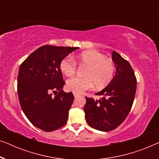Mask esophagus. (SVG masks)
Masks as SVG:
<instances>
[{"label": "esophagus", "instance_id": "1", "mask_svg": "<svg viewBox=\"0 0 159 159\" xmlns=\"http://www.w3.org/2000/svg\"><path fill=\"white\" fill-rule=\"evenodd\" d=\"M74 95H75V98H77V97L79 96L80 94H78V93H74Z\"/></svg>", "mask_w": 159, "mask_h": 159}]
</instances>
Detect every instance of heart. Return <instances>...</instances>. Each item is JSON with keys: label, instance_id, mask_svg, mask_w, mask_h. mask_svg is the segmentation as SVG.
<instances>
[{"label": "heart", "instance_id": "1", "mask_svg": "<svg viewBox=\"0 0 159 159\" xmlns=\"http://www.w3.org/2000/svg\"><path fill=\"white\" fill-rule=\"evenodd\" d=\"M80 64L87 66L84 77H74L66 82V88L76 93H82L90 90L93 86L98 89L103 88L111 82L114 78L116 66L112 60L95 51L82 52L77 57ZM60 69L66 77H72L77 69L76 61L71 56H66L61 61Z\"/></svg>", "mask_w": 159, "mask_h": 159}]
</instances>
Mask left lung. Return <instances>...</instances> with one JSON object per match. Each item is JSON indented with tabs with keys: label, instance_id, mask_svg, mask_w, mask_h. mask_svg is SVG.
Listing matches in <instances>:
<instances>
[{
	"label": "left lung",
	"instance_id": "obj_1",
	"mask_svg": "<svg viewBox=\"0 0 159 159\" xmlns=\"http://www.w3.org/2000/svg\"><path fill=\"white\" fill-rule=\"evenodd\" d=\"M116 75L108 86L96 93L100 100L86 98L84 107L87 122L103 132L118 127L131 110L137 88V79L129 63L116 51L112 52Z\"/></svg>",
	"mask_w": 159,
	"mask_h": 159
}]
</instances>
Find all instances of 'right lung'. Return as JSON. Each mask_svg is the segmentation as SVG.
Instances as JSON below:
<instances>
[{"instance_id":"add662e5","label":"right lung","mask_w":159,"mask_h":159,"mask_svg":"<svg viewBox=\"0 0 159 159\" xmlns=\"http://www.w3.org/2000/svg\"><path fill=\"white\" fill-rule=\"evenodd\" d=\"M77 48L43 45L19 67L17 92L21 109L30 122L43 131H54L67 122L75 97L62 90L65 81L60 63Z\"/></svg>"}]
</instances>
